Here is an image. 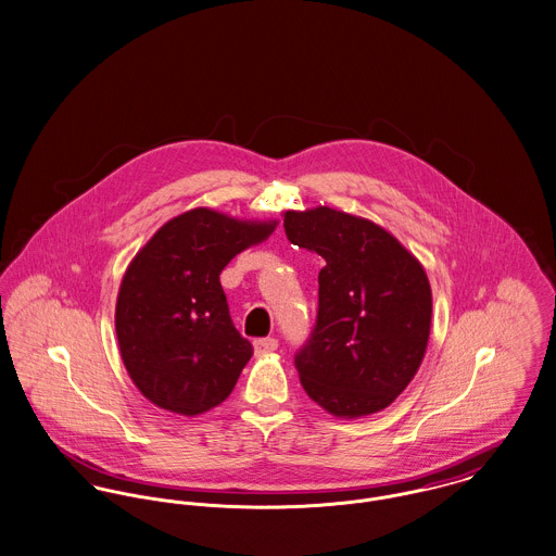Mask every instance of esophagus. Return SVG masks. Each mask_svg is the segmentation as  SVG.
<instances>
[{
  "mask_svg": "<svg viewBox=\"0 0 556 556\" xmlns=\"http://www.w3.org/2000/svg\"><path fill=\"white\" fill-rule=\"evenodd\" d=\"M253 348H255V354H257V356H261V354H269V352L278 350V339H276V337H261V339L253 341Z\"/></svg>",
  "mask_w": 556,
  "mask_h": 556,
  "instance_id": "1",
  "label": "esophagus"
}]
</instances>
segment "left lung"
Segmentation results:
<instances>
[{"label": "left lung", "mask_w": 556, "mask_h": 556, "mask_svg": "<svg viewBox=\"0 0 556 556\" xmlns=\"http://www.w3.org/2000/svg\"><path fill=\"white\" fill-rule=\"evenodd\" d=\"M285 231L325 260L316 325L295 354L303 390L337 417L388 407L426 354L432 291L424 267L383 227L327 206L289 211Z\"/></svg>", "instance_id": "obj_1"}]
</instances>
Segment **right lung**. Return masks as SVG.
I'll use <instances>...</instances> for the list:
<instances>
[{
  "instance_id": "right-lung-1",
  "label": "right lung",
  "mask_w": 556,
  "mask_h": 556,
  "mask_svg": "<svg viewBox=\"0 0 556 556\" xmlns=\"http://www.w3.org/2000/svg\"><path fill=\"white\" fill-rule=\"evenodd\" d=\"M274 227L195 208L162 225L128 265L115 333L128 375L153 405L198 415L231 394L253 345L231 323L219 274Z\"/></svg>"
}]
</instances>
